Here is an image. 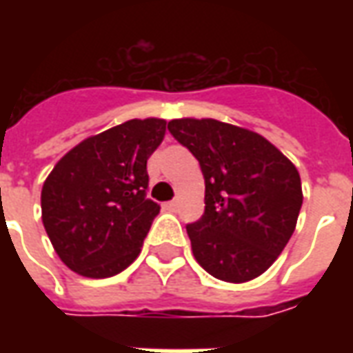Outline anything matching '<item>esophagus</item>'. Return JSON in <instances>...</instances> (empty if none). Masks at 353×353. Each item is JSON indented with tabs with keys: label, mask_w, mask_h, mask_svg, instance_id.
<instances>
[{
	"label": "esophagus",
	"mask_w": 353,
	"mask_h": 353,
	"mask_svg": "<svg viewBox=\"0 0 353 353\" xmlns=\"http://www.w3.org/2000/svg\"><path fill=\"white\" fill-rule=\"evenodd\" d=\"M164 208H166L168 212H176V210H177V200H172V202H166V204H164Z\"/></svg>",
	"instance_id": "obj_1"
}]
</instances>
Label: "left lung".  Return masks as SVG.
<instances>
[{
	"mask_svg": "<svg viewBox=\"0 0 353 353\" xmlns=\"http://www.w3.org/2000/svg\"><path fill=\"white\" fill-rule=\"evenodd\" d=\"M168 130L206 181L204 215L187 225L194 259L217 280H255L296 227L303 187L295 164L257 132L215 119H174Z\"/></svg>",
	"mask_w": 353,
	"mask_h": 353,
	"instance_id": "obj_1",
	"label": "left lung"
}]
</instances>
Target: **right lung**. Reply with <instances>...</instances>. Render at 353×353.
<instances>
[{"label": "right lung", "instance_id": "add662e5", "mask_svg": "<svg viewBox=\"0 0 353 353\" xmlns=\"http://www.w3.org/2000/svg\"><path fill=\"white\" fill-rule=\"evenodd\" d=\"M164 134V119H132L83 139L57 162L43 183L41 219L70 270L98 280L136 261L161 212L145 199L147 159Z\"/></svg>", "mask_w": 353, "mask_h": 353}]
</instances>
